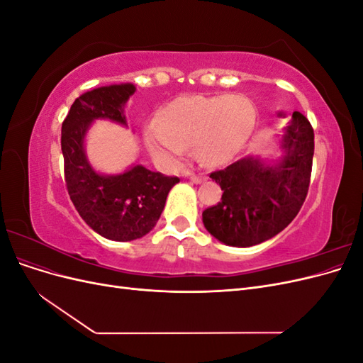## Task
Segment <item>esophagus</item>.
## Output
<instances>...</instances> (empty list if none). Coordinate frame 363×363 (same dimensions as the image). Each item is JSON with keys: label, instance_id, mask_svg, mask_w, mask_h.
Returning <instances> with one entry per match:
<instances>
[{"label": "esophagus", "instance_id": "obj_1", "mask_svg": "<svg viewBox=\"0 0 363 363\" xmlns=\"http://www.w3.org/2000/svg\"><path fill=\"white\" fill-rule=\"evenodd\" d=\"M189 180L192 183H195V184H200V183L206 182V177H204V175H195V174H192V175H189Z\"/></svg>", "mask_w": 363, "mask_h": 363}]
</instances>
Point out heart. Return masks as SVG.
Returning a JSON list of instances; mask_svg holds the SVG:
<instances>
[{
  "label": "heart",
  "instance_id": "obj_1",
  "mask_svg": "<svg viewBox=\"0 0 363 363\" xmlns=\"http://www.w3.org/2000/svg\"><path fill=\"white\" fill-rule=\"evenodd\" d=\"M256 118L255 104L244 95H183L160 108L144 140L150 155L167 167L179 164L191 144L203 164L219 167L242 150Z\"/></svg>",
  "mask_w": 363,
  "mask_h": 363
}]
</instances>
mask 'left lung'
Wrapping results in <instances>:
<instances>
[{
	"instance_id": "left-lung-1",
	"label": "left lung",
	"mask_w": 363,
	"mask_h": 363,
	"mask_svg": "<svg viewBox=\"0 0 363 363\" xmlns=\"http://www.w3.org/2000/svg\"><path fill=\"white\" fill-rule=\"evenodd\" d=\"M279 116L284 118L280 112ZM313 128L294 112L283 128L277 160L247 156L211 179L221 186V201L203 212L206 230L230 247H252L279 235L300 212L311 183Z\"/></svg>"
}]
</instances>
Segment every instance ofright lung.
<instances>
[{"instance_id":"right-lung-1","label":"right lung","mask_w":363,"mask_h":363,"mask_svg":"<svg viewBox=\"0 0 363 363\" xmlns=\"http://www.w3.org/2000/svg\"><path fill=\"white\" fill-rule=\"evenodd\" d=\"M136 87L131 83L96 87L80 95L62 124L65 182L77 212L94 232L125 242L150 233L179 177H167L142 164L124 172L101 174L87 160L84 139L94 121L127 127L124 108Z\"/></svg>"}]
</instances>
